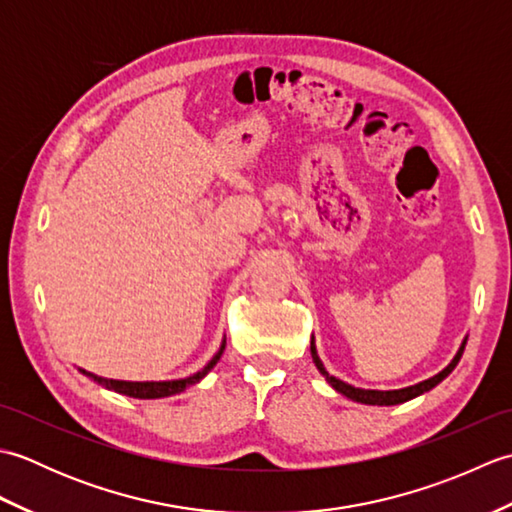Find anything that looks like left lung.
<instances>
[{"mask_svg":"<svg viewBox=\"0 0 512 512\" xmlns=\"http://www.w3.org/2000/svg\"><path fill=\"white\" fill-rule=\"evenodd\" d=\"M464 345H466V336H464V341H462V345H460V350L455 352L453 361H451L447 367H444L442 372H438L436 376L422 380V383H416V385H409V387H402V389H387V391H383V389H361V387H354V385L343 383L341 378L330 376L328 369L323 367V361H321L319 354H317V345H314V334H312V339H310V354H312V361H314V365H317L321 376H323L325 380H328L330 387H332L334 391H339V394H343L345 398H350V400H354V402H363V405L389 407V405H400V402H407V400H411V398L422 396L424 391H429V389H433L436 385H440L442 380L453 372L455 365L460 363L462 352H464Z\"/></svg>","mask_w":512,"mask_h":512,"instance_id":"left-lung-1","label":"left lung"}]
</instances>
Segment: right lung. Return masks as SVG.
Masks as SVG:
<instances>
[{"instance_id": "right-lung-1", "label": "right lung", "mask_w": 512, "mask_h": 512, "mask_svg": "<svg viewBox=\"0 0 512 512\" xmlns=\"http://www.w3.org/2000/svg\"><path fill=\"white\" fill-rule=\"evenodd\" d=\"M224 347H226V336L220 343V350L213 354V358L209 363H206L198 372L191 374V376H184V378H173V380H116V378H105V376H96L88 369L79 367V372L83 376H88L90 380H94L96 385H101L105 389H112L116 394H123L129 398H140V400H154V398H167V396H176L182 394L184 389L200 383V380L211 372L215 367V363L220 361V356L224 354Z\"/></svg>"}]
</instances>
